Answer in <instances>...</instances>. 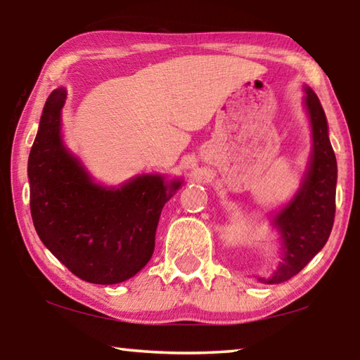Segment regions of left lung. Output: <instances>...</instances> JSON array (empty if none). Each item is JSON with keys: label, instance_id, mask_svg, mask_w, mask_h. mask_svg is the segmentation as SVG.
I'll return each mask as SVG.
<instances>
[{"label": "left lung", "instance_id": "obj_1", "mask_svg": "<svg viewBox=\"0 0 360 360\" xmlns=\"http://www.w3.org/2000/svg\"><path fill=\"white\" fill-rule=\"evenodd\" d=\"M304 106L311 122L313 152L300 188L273 221L281 233L283 255L275 273L266 279L260 278L265 284L284 283L302 271L324 248L333 227L337 158L318 95L309 87H304Z\"/></svg>", "mask_w": 360, "mask_h": 360}]
</instances>
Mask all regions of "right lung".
Masks as SVG:
<instances>
[{"instance_id":"right-lung-1","label":"right lung","mask_w":360,"mask_h":360,"mask_svg":"<svg viewBox=\"0 0 360 360\" xmlns=\"http://www.w3.org/2000/svg\"><path fill=\"white\" fill-rule=\"evenodd\" d=\"M65 100L62 87L49 95L28 157L36 233L84 281H127L150 260L160 212L182 182L143 174L117 188L95 184L62 141Z\"/></svg>"}]
</instances>
